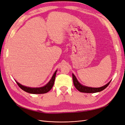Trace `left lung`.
<instances>
[{
  "label": "left lung",
  "mask_w": 125,
  "mask_h": 125,
  "mask_svg": "<svg viewBox=\"0 0 125 125\" xmlns=\"http://www.w3.org/2000/svg\"><path fill=\"white\" fill-rule=\"evenodd\" d=\"M73 84L75 86V88H76L79 91L83 93H96L99 92L100 91H102L103 90H104L106 88H107L108 85L110 83L111 81H109L107 84H105V85L100 87V88H91V87H88L82 85L80 83L77 79L75 77V75L73 73Z\"/></svg>",
  "instance_id": "8db88e82"
}]
</instances>
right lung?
Instances as JSON below:
<instances>
[{"instance_id": "1", "label": "right lung", "mask_w": 125, "mask_h": 125, "mask_svg": "<svg viewBox=\"0 0 125 125\" xmlns=\"http://www.w3.org/2000/svg\"><path fill=\"white\" fill-rule=\"evenodd\" d=\"M57 70H56L53 75L52 76V79L51 80L49 81L45 85V86L43 87H40V88H30V87L25 86L17 82H16L18 86L20 87V88L22 90L24 91L25 92H28L29 93L31 94H44L48 92V91L52 89V86L54 85V82H55V79L56 77V72Z\"/></svg>"}]
</instances>
